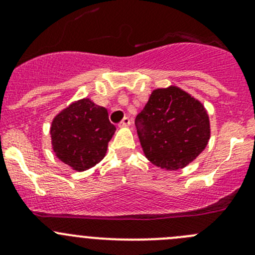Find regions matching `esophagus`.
Returning <instances> with one entry per match:
<instances>
[{
  "instance_id": "obj_1",
  "label": "esophagus",
  "mask_w": 255,
  "mask_h": 255,
  "mask_svg": "<svg viewBox=\"0 0 255 255\" xmlns=\"http://www.w3.org/2000/svg\"><path fill=\"white\" fill-rule=\"evenodd\" d=\"M129 125H130V120L128 117H125L120 123H118V126H120V127H127V126H129Z\"/></svg>"
}]
</instances>
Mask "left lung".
<instances>
[{
    "label": "left lung",
    "mask_w": 255,
    "mask_h": 255,
    "mask_svg": "<svg viewBox=\"0 0 255 255\" xmlns=\"http://www.w3.org/2000/svg\"><path fill=\"white\" fill-rule=\"evenodd\" d=\"M134 125L146 158L166 170L191 163L210 139V122L201 102L174 86L151 92Z\"/></svg>",
    "instance_id": "obj_1"
}]
</instances>
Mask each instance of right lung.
<instances>
[{
	"instance_id": "obj_1",
	"label": "right lung",
	"mask_w": 255,
	"mask_h": 255,
	"mask_svg": "<svg viewBox=\"0 0 255 255\" xmlns=\"http://www.w3.org/2000/svg\"><path fill=\"white\" fill-rule=\"evenodd\" d=\"M116 127L109 112L84 99L59 113L51 123V142L56 156L78 171L102 160Z\"/></svg>"
}]
</instances>
